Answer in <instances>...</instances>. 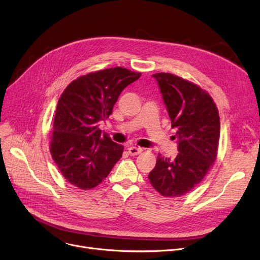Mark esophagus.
Instances as JSON below:
<instances>
[{
    "label": "esophagus",
    "mask_w": 260,
    "mask_h": 260,
    "mask_svg": "<svg viewBox=\"0 0 260 260\" xmlns=\"http://www.w3.org/2000/svg\"><path fill=\"white\" fill-rule=\"evenodd\" d=\"M142 151H143V149H142V148H137V147H130V148L128 149L129 154H130V155H132V156L137 155V154H140Z\"/></svg>",
    "instance_id": "obj_1"
}]
</instances>
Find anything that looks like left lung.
<instances>
[{
    "mask_svg": "<svg viewBox=\"0 0 260 260\" xmlns=\"http://www.w3.org/2000/svg\"><path fill=\"white\" fill-rule=\"evenodd\" d=\"M164 103L175 128L179 153L174 159L158 154L149 180L165 197L189 193L204 179L217 155L220 121L207 91L171 73H155ZM175 139V136H174Z\"/></svg>",
    "mask_w": 260,
    "mask_h": 260,
    "instance_id": "left-lung-1",
    "label": "left lung"
}]
</instances>
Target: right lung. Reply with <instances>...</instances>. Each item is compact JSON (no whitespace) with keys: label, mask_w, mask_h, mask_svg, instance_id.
<instances>
[{"label":"right lung","mask_w":260,"mask_h":260,"mask_svg":"<svg viewBox=\"0 0 260 260\" xmlns=\"http://www.w3.org/2000/svg\"><path fill=\"white\" fill-rule=\"evenodd\" d=\"M123 67L80 76L60 95L50 137L51 156L59 172L82 190L96 187L123 155L124 146L100 130V121L112 113L119 94L141 78Z\"/></svg>","instance_id":"1"}]
</instances>
